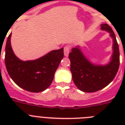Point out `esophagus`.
I'll use <instances>...</instances> for the list:
<instances>
[{
	"mask_svg": "<svg viewBox=\"0 0 125 125\" xmlns=\"http://www.w3.org/2000/svg\"><path fill=\"white\" fill-rule=\"evenodd\" d=\"M69 52H70V47L69 46H65L64 48V54L65 56H68Z\"/></svg>",
	"mask_w": 125,
	"mask_h": 125,
	"instance_id": "esophagus-1",
	"label": "esophagus"
}]
</instances>
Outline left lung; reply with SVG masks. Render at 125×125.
<instances>
[{
	"label": "left lung",
	"instance_id": "8db88e82",
	"mask_svg": "<svg viewBox=\"0 0 125 125\" xmlns=\"http://www.w3.org/2000/svg\"><path fill=\"white\" fill-rule=\"evenodd\" d=\"M101 29L110 33L113 40V54L110 63L105 66L93 64L78 47L73 48L69 54L73 80L77 88L84 92H95L108 86L119 69L120 51L115 34L108 24H101Z\"/></svg>",
	"mask_w": 125,
	"mask_h": 125
}]
</instances>
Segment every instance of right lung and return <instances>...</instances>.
Wrapping results in <instances>:
<instances>
[{"instance_id":"right-lung-1","label":"right lung","mask_w":125,"mask_h":125,"mask_svg":"<svg viewBox=\"0 0 125 125\" xmlns=\"http://www.w3.org/2000/svg\"><path fill=\"white\" fill-rule=\"evenodd\" d=\"M11 34L5 46V64L10 77L19 86L29 92L44 91L50 86L64 57V49L50 52L34 61H23L14 54L10 45Z\"/></svg>"}]
</instances>
